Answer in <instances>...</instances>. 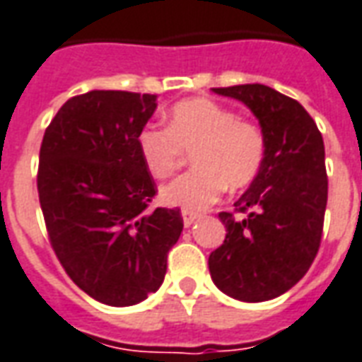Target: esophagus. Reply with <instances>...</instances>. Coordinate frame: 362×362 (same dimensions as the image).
Listing matches in <instances>:
<instances>
[{
	"instance_id": "esophagus-1",
	"label": "esophagus",
	"mask_w": 362,
	"mask_h": 362,
	"mask_svg": "<svg viewBox=\"0 0 362 362\" xmlns=\"http://www.w3.org/2000/svg\"><path fill=\"white\" fill-rule=\"evenodd\" d=\"M181 214H183V224H185L187 228L191 226V224H194V222L201 218V214H199V212H191V210H183Z\"/></svg>"
}]
</instances>
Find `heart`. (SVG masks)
Instances as JSON below:
<instances>
[{"label":"heart","mask_w":362,"mask_h":362,"mask_svg":"<svg viewBox=\"0 0 362 362\" xmlns=\"http://www.w3.org/2000/svg\"><path fill=\"white\" fill-rule=\"evenodd\" d=\"M136 146L146 171L156 179L171 175L193 152V171L161 187V201L183 210H202L230 189H243L259 175L265 136L253 120L230 107L197 97L171 107L165 128L144 127Z\"/></svg>","instance_id":"obj_1"}]
</instances>
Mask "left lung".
Returning <instances> with one entry per match:
<instances>
[{"instance_id": "left-lung-1", "label": "left lung", "mask_w": 362, "mask_h": 362, "mask_svg": "<svg viewBox=\"0 0 362 362\" xmlns=\"http://www.w3.org/2000/svg\"><path fill=\"white\" fill-rule=\"evenodd\" d=\"M212 91L242 101L257 117L265 160L234 212L218 214L226 240L210 253V276L232 298L265 302L298 283L320 250L327 204L324 138L298 101L271 87Z\"/></svg>"}]
</instances>
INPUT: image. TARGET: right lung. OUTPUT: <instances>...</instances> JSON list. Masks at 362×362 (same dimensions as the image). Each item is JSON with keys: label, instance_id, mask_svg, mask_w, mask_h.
Returning <instances> with one entry per match:
<instances>
[{"label": "right lung", "instance_id": "add662e5", "mask_svg": "<svg viewBox=\"0 0 362 362\" xmlns=\"http://www.w3.org/2000/svg\"><path fill=\"white\" fill-rule=\"evenodd\" d=\"M156 95L89 91L62 105L40 144L38 201L56 257L79 288L132 306L163 283L183 230L179 209H150L158 193L136 136Z\"/></svg>", "mask_w": 362, "mask_h": 362}]
</instances>
